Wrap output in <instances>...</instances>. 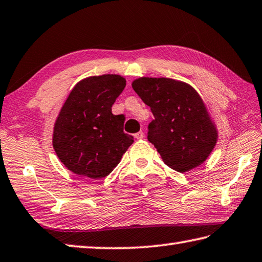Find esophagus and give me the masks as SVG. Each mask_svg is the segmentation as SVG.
<instances>
[{"label": "esophagus", "mask_w": 262, "mask_h": 262, "mask_svg": "<svg viewBox=\"0 0 262 262\" xmlns=\"http://www.w3.org/2000/svg\"><path fill=\"white\" fill-rule=\"evenodd\" d=\"M135 137L137 140H142L144 137V133L143 132H139V133H136L135 134Z\"/></svg>", "instance_id": "34e87169"}]
</instances>
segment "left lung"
Returning <instances> with one entry per match:
<instances>
[{"instance_id":"1","label":"left lung","mask_w":262,"mask_h":262,"mask_svg":"<svg viewBox=\"0 0 262 262\" xmlns=\"http://www.w3.org/2000/svg\"><path fill=\"white\" fill-rule=\"evenodd\" d=\"M132 87L155 117L147 140L164 163L181 173L202 165L215 146L217 130L196 90L168 78H140Z\"/></svg>"}]
</instances>
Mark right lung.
I'll return each mask as SVG.
<instances>
[{"mask_svg":"<svg viewBox=\"0 0 262 262\" xmlns=\"http://www.w3.org/2000/svg\"><path fill=\"white\" fill-rule=\"evenodd\" d=\"M125 87L121 75L104 74L81 80L70 93L55 122L52 145L71 172L105 178L133 144V136L123 132L125 117L112 113Z\"/></svg>","mask_w":262,"mask_h":262,"instance_id":"add662e5","label":"right lung"}]
</instances>
